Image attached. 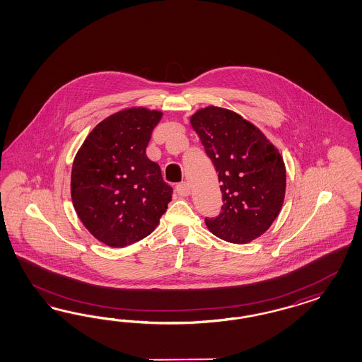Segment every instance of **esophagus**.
I'll return each mask as SVG.
<instances>
[{"label": "esophagus", "mask_w": 362, "mask_h": 362, "mask_svg": "<svg viewBox=\"0 0 362 362\" xmlns=\"http://www.w3.org/2000/svg\"><path fill=\"white\" fill-rule=\"evenodd\" d=\"M176 191H177V194H179L180 197H188V195L191 194V188H189V185L186 183V182H182V183H179V185L176 186Z\"/></svg>", "instance_id": "obj_1"}]
</instances>
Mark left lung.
Segmentation results:
<instances>
[{
  "label": "left lung",
  "mask_w": 362,
  "mask_h": 362,
  "mask_svg": "<svg viewBox=\"0 0 362 362\" xmlns=\"http://www.w3.org/2000/svg\"><path fill=\"white\" fill-rule=\"evenodd\" d=\"M216 168L223 206L206 219L215 236L247 244L262 236L283 207L286 171L283 156L253 123L232 110L207 106L189 118Z\"/></svg>",
  "instance_id": "8db88e82"
}]
</instances>
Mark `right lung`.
<instances>
[{
	"label": "right lung",
	"instance_id": "1",
	"mask_svg": "<svg viewBox=\"0 0 362 362\" xmlns=\"http://www.w3.org/2000/svg\"><path fill=\"white\" fill-rule=\"evenodd\" d=\"M163 112L130 107L90 132L71 168V200L97 240L121 248L148 236L171 202L173 188L146 155Z\"/></svg>",
	"mask_w": 362,
	"mask_h": 362
}]
</instances>
